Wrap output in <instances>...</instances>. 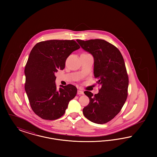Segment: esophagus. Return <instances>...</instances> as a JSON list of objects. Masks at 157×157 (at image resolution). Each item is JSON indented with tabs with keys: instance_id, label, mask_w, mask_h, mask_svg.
<instances>
[{
	"instance_id": "34e87169",
	"label": "esophagus",
	"mask_w": 157,
	"mask_h": 157,
	"mask_svg": "<svg viewBox=\"0 0 157 157\" xmlns=\"http://www.w3.org/2000/svg\"><path fill=\"white\" fill-rule=\"evenodd\" d=\"M77 94H78V95H83V92L82 90H78Z\"/></svg>"
}]
</instances>
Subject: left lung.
Segmentation results:
<instances>
[{
	"label": "left lung",
	"mask_w": 157,
	"mask_h": 157,
	"mask_svg": "<svg viewBox=\"0 0 157 157\" xmlns=\"http://www.w3.org/2000/svg\"><path fill=\"white\" fill-rule=\"evenodd\" d=\"M76 41L93 56L94 74L100 86L94 95L84 92L90 103L83 109V113L92 122L105 124L120 112L127 100L129 80L124 60L118 49L104 40Z\"/></svg>",
	"instance_id": "left-lung-1"
}]
</instances>
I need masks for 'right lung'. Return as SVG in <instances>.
I'll return each mask as SVG.
<instances>
[{"instance_id": "add662e5", "label": "right lung", "mask_w": 157, "mask_h": 157, "mask_svg": "<svg viewBox=\"0 0 157 157\" xmlns=\"http://www.w3.org/2000/svg\"><path fill=\"white\" fill-rule=\"evenodd\" d=\"M79 48L74 40H49L32 49L25 68V90L32 110L41 118H59L76 96L77 88L73 85L56 88L55 74L65 68L67 57Z\"/></svg>"}]
</instances>
